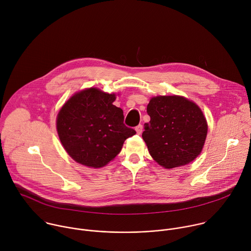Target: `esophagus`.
<instances>
[{"instance_id": "1", "label": "esophagus", "mask_w": 251, "mask_h": 251, "mask_svg": "<svg viewBox=\"0 0 251 251\" xmlns=\"http://www.w3.org/2000/svg\"><path fill=\"white\" fill-rule=\"evenodd\" d=\"M135 130H136L137 134H138V135H140V134L143 132V126L140 124V125H138V126L135 128Z\"/></svg>"}]
</instances>
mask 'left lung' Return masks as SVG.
Listing matches in <instances>:
<instances>
[{"label": "left lung", "instance_id": "left-lung-1", "mask_svg": "<svg viewBox=\"0 0 251 251\" xmlns=\"http://www.w3.org/2000/svg\"><path fill=\"white\" fill-rule=\"evenodd\" d=\"M142 137L152 158L163 168L173 169L194 161L201 152L207 123L200 107L183 96L151 98Z\"/></svg>", "mask_w": 251, "mask_h": 251}]
</instances>
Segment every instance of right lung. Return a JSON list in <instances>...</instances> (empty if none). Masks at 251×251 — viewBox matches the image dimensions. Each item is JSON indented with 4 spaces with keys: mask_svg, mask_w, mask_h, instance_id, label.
<instances>
[{
    "mask_svg": "<svg viewBox=\"0 0 251 251\" xmlns=\"http://www.w3.org/2000/svg\"><path fill=\"white\" fill-rule=\"evenodd\" d=\"M115 94L87 88L71 96L61 107L56 129L67 154L77 163L101 168L121 151L136 131L124 124L123 110L113 105Z\"/></svg>",
    "mask_w": 251,
    "mask_h": 251,
    "instance_id": "right-lung-1",
    "label": "right lung"
}]
</instances>
